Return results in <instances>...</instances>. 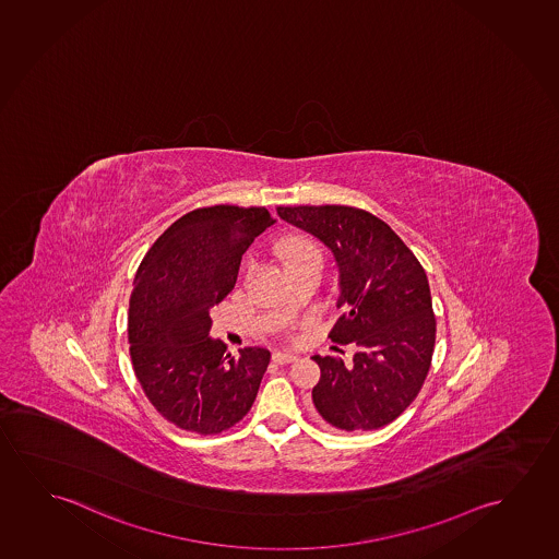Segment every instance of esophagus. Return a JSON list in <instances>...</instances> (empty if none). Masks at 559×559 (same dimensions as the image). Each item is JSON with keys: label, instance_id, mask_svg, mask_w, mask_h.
I'll return each mask as SVG.
<instances>
[{"label": "esophagus", "instance_id": "1", "mask_svg": "<svg viewBox=\"0 0 559 559\" xmlns=\"http://www.w3.org/2000/svg\"><path fill=\"white\" fill-rule=\"evenodd\" d=\"M273 361L275 364H294V361H298V356H292V354H284V352H275L273 354Z\"/></svg>", "mask_w": 559, "mask_h": 559}]
</instances>
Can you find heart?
<instances>
[{
	"label": "heart",
	"instance_id": "heart-1",
	"mask_svg": "<svg viewBox=\"0 0 559 559\" xmlns=\"http://www.w3.org/2000/svg\"><path fill=\"white\" fill-rule=\"evenodd\" d=\"M284 253H286V259H288V263L290 261H296V259L311 258V255H319V251L311 246L309 242H304V240H288L286 246H284Z\"/></svg>",
	"mask_w": 559,
	"mask_h": 559
}]
</instances>
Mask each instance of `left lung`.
I'll return each instance as SVG.
<instances>
[{"instance_id": "8db88e82", "label": "left lung", "mask_w": 559, "mask_h": 559, "mask_svg": "<svg viewBox=\"0 0 559 559\" xmlns=\"http://www.w3.org/2000/svg\"><path fill=\"white\" fill-rule=\"evenodd\" d=\"M278 217L316 236L338 267L341 319L331 341L354 344L346 365L313 356L321 379L313 404L332 429L374 430L419 394L437 338L429 281L400 236L371 213L346 205L278 207Z\"/></svg>"}]
</instances>
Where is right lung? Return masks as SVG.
I'll use <instances>...</instances> for the list:
<instances>
[{"instance_id": "obj_1", "label": "right lung", "mask_w": 559, "mask_h": 559, "mask_svg": "<svg viewBox=\"0 0 559 559\" xmlns=\"http://www.w3.org/2000/svg\"><path fill=\"white\" fill-rule=\"evenodd\" d=\"M275 223L265 207L190 211L138 267L129 309L132 367L147 400L178 429L223 432L258 396L269 349L230 356L210 336V309L235 288L243 251Z\"/></svg>"}]
</instances>
